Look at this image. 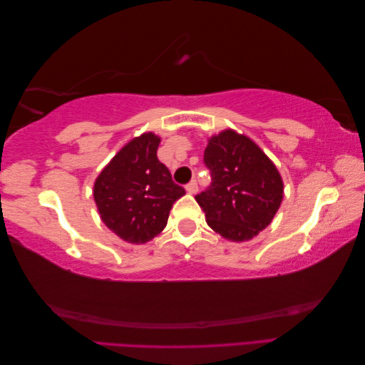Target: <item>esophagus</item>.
I'll use <instances>...</instances> for the list:
<instances>
[{"label": "esophagus", "instance_id": "34e87169", "mask_svg": "<svg viewBox=\"0 0 365 365\" xmlns=\"http://www.w3.org/2000/svg\"><path fill=\"white\" fill-rule=\"evenodd\" d=\"M185 190L189 192V193H196L197 192V182L193 180V181H190L189 184L185 185Z\"/></svg>", "mask_w": 365, "mask_h": 365}]
</instances>
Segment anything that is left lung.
Masks as SVG:
<instances>
[{"mask_svg":"<svg viewBox=\"0 0 365 365\" xmlns=\"http://www.w3.org/2000/svg\"><path fill=\"white\" fill-rule=\"evenodd\" d=\"M204 164L212 184L195 200L210 228L228 240L244 242L271 224L282 204L283 182L257 145L224 130L208 140Z\"/></svg>","mask_w":365,"mask_h":365,"instance_id":"obj_1","label":"left lung"}]
</instances>
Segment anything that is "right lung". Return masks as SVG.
<instances>
[{"mask_svg":"<svg viewBox=\"0 0 365 365\" xmlns=\"http://www.w3.org/2000/svg\"><path fill=\"white\" fill-rule=\"evenodd\" d=\"M158 145L152 132L129 141L94 184L102 220L130 244H145L161 233L173 202L185 195L158 160Z\"/></svg>","mask_w":365,"mask_h":365,"instance_id":"1","label":"right lung"}]
</instances>
